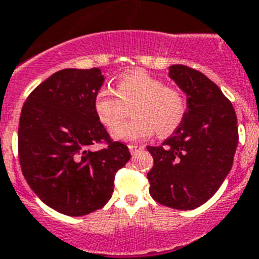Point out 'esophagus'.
<instances>
[{
    "label": "esophagus",
    "instance_id": "esophagus-1",
    "mask_svg": "<svg viewBox=\"0 0 259 259\" xmlns=\"http://www.w3.org/2000/svg\"><path fill=\"white\" fill-rule=\"evenodd\" d=\"M128 148H130V152H131V153H136L139 149H143V145L130 144V145H128Z\"/></svg>",
    "mask_w": 259,
    "mask_h": 259
}]
</instances>
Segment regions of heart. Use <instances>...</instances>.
<instances>
[{
  "mask_svg": "<svg viewBox=\"0 0 259 259\" xmlns=\"http://www.w3.org/2000/svg\"><path fill=\"white\" fill-rule=\"evenodd\" d=\"M134 103V119L112 130L117 140L135 142L155 132L168 136L183 124L187 116V98L181 90L165 86L164 80L143 70L128 71L117 79L116 90L102 87L94 98V111L98 120L113 128L125 113L124 105Z\"/></svg>",
  "mask_w": 259,
  "mask_h": 259,
  "instance_id": "b5f03b06",
  "label": "heart"
}]
</instances>
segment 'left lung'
<instances>
[{
  "instance_id": "left-lung-1",
  "label": "left lung",
  "mask_w": 259,
  "mask_h": 259,
  "mask_svg": "<svg viewBox=\"0 0 259 259\" xmlns=\"http://www.w3.org/2000/svg\"><path fill=\"white\" fill-rule=\"evenodd\" d=\"M169 75L187 95V116L159 147H147L153 166L147 177L155 201L191 210L219 191L238 144L236 111L220 87L202 72L170 66Z\"/></svg>"
}]
</instances>
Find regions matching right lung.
I'll list each match as a JSON object with an SVG mask.
<instances>
[{
    "label": "right lung",
    "mask_w": 259,
    "mask_h": 259,
    "mask_svg": "<svg viewBox=\"0 0 259 259\" xmlns=\"http://www.w3.org/2000/svg\"><path fill=\"white\" fill-rule=\"evenodd\" d=\"M104 76L100 68H65L48 78L23 103L18 156L27 184L45 204L79 217L103 208L115 175L131 159L128 147L112 142L94 111ZM106 141V149L89 147Z\"/></svg>",
    "instance_id": "1"
}]
</instances>
